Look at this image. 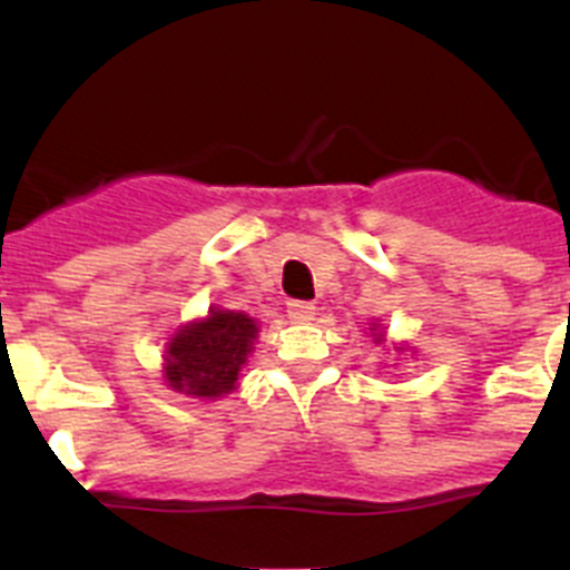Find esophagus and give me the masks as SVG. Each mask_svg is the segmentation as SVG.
Instances as JSON below:
<instances>
[{
	"label": "esophagus",
	"mask_w": 570,
	"mask_h": 570,
	"mask_svg": "<svg viewBox=\"0 0 570 570\" xmlns=\"http://www.w3.org/2000/svg\"><path fill=\"white\" fill-rule=\"evenodd\" d=\"M288 316L294 322H311L316 316L314 302H302V299H291L288 302Z\"/></svg>",
	"instance_id": "obj_1"
}]
</instances>
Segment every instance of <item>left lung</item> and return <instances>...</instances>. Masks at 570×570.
Returning <instances> with one entry per match:
<instances>
[{"label":"left lung","instance_id":"left-lung-1","mask_svg":"<svg viewBox=\"0 0 570 570\" xmlns=\"http://www.w3.org/2000/svg\"><path fill=\"white\" fill-rule=\"evenodd\" d=\"M367 331H371V336H374V342H385V331L380 328V322H371V328H367ZM396 351H400V354H402L405 347L396 345Z\"/></svg>","mask_w":570,"mask_h":570}]
</instances>
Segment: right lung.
Wrapping results in <instances>:
<instances>
[{
  "label": "right lung",
  "instance_id": "add662e5",
  "mask_svg": "<svg viewBox=\"0 0 570 570\" xmlns=\"http://www.w3.org/2000/svg\"><path fill=\"white\" fill-rule=\"evenodd\" d=\"M256 336L259 322L254 316L214 305L170 334L163 356L165 385L194 400H223L239 385Z\"/></svg>",
  "mask_w": 570,
  "mask_h": 570
}]
</instances>
